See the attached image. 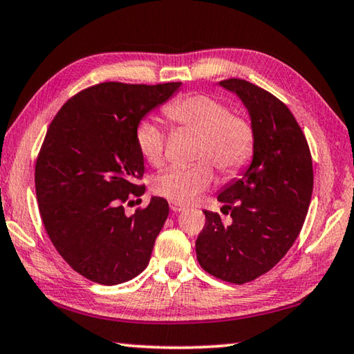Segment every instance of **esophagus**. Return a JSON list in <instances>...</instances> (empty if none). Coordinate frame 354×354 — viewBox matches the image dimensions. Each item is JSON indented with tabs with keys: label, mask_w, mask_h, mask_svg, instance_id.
Segmentation results:
<instances>
[{
	"label": "esophagus",
	"mask_w": 354,
	"mask_h": 354,
	"mask_svg": "<svg viewBox=\"0 0 354 354\" xmlns=\"http://www.w3.org/2000/svg\"><path fill=\"white\" fill-rule=\"evenodd\" d=\"M170 209H171L173 212H181V211L184 209V206L176 203V201H170Z\"/></svg>",
	"instance_id": "1"
}]
</instances>
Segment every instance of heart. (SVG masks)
Wrapping results in <instances>:
<instances>
[{"instance_id": "heart-1", "label": "heart", "mask_w": 354, "mask_h": 354, "mask_svg": "<svg viewBox=\"0 0 354 354\" xmlns=\"http://www.w3.org/2000/svg\"><path fill=\"white\" fill-rule=\"evenodd\" d=\"M164 115L178 126L200 133L197 164L171 167L154 179L157 195L176 203H190L214 181V164L225 176H234L249 164L255 148V131L248 116L230 111L228 105L206 93H190L164 109ZM137 147L151 165L165 159V133L156 122L138 124Z\"/></svg>"}]
</instances>
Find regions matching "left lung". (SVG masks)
<instances>
[{
  "mask_svg": "<svg viewBox=\"0 0 354 354\" xmlns=\"http://www.w3.org/2000/svg\"><path fill=\"white\" fill-rule=\"evenodd\" d=\"M221 86L248 106L254 159L217 197L232 222L205 211L195 250L206 272L241 285L276 266L298 238L312 198L313 167L306 136L282 100L243 78H227Z\"/></svg>",
  "mask_w": 354,
  "mask_h": 354,
  "instance_id": "1",
  "label": "left lung"
}]
</instances>
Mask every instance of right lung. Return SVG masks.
Wrapping results in <instances>:
<instances>
[{
    "mask_svg": "<svg viewBox=\"0 0 354 354\" xmlns=\"http://www.w3.org/2000/svg\"><path fill=\"white\" fill-rule=\"evenodd\" d=\"M179 86L99 83L67 100L47 129L35 168L39 212L58 254L93 282H127L148 266L168 203L153 197L124 214L145 192L136 132Z\"/></svg>",
    "mask_w": 354,
    "mask_h": 354,
    "instance_id": "right-lung-1",
    "label": "right lung"
}]
</instances>
